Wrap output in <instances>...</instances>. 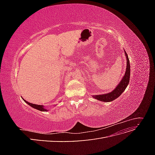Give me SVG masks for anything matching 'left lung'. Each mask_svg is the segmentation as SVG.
Masks as SVG:
<instances>
[{
    "label": "left lung",
    "mask_w": 155,
    "mask_h": 155,
    "mask_svg": "<svg viewBox=\"0 0 155 155\" xmlns=\"http://www.w3.org/2000/svg\"><path fill=\"white\" fill-rule=\"evenodd\" d=\"M124 51H125V57L127 59V66H126V71L124 76H123V78L121 79V80L120 81L118 85L116 87V88L112 92L107 93V94H100V95H93L92 97L94 98V99L101 101L110 102L112 101L116 100V98H118L121 94L124 92L126 87L129 85V79H130V63H129V59L127 54L126 51L125 50Z\"/></svg>",
    "instance_id": "1"
}]
</instances>
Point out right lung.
I'll use <instances>...</instances> for the list:
<instances>
[{
  "instance_id": "obj_1",
  "label": "right lung",
  "mask_w": 155,
  "mask_h": 155,
  "mask_svg": "<svg viewBox=\"0 0 155 155\" xmlns=\"http://www.w3.org/2000/svg\"><path fill=\"white\" fill-rule=\"evenodd\" d=\"M23 99V98H22ZM23 100H24L27 104H28L30 106H31V107L34 108V109H37V110H39L40 111H48V110L47 109H46V108L43 106V105H36V104H31V103L30 102H28L27 101H26L25 100L23 99Z\"/></svg>"
}]
</instances>
